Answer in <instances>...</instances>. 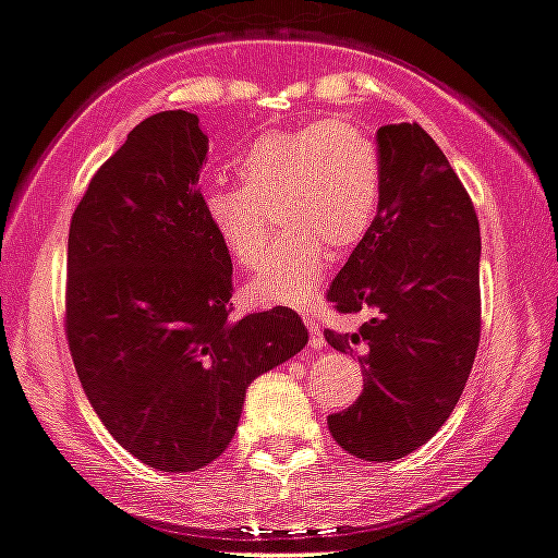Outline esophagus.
<instances>
[{
    "instance_id": "34e87169",
    "label": "esophagus",
    "mask_w": 558,
    "mask_h": 558,
    "mask_svg": "<svg viewBox=\"0 0 558 558\" xmlns=\"http://www.w3.org/2000/svg\"><path fill=\"white\" fill-rule=\"evenodd\" d=\"M303 323H306V328H308V344H312L314 350H323L325 339H323V333H319L317 323H314V319L308 317V312H306V308H303Z\"/></svg>"
}]
</instances>
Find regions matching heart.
<instances>
[{"label":"heart","instance_id":"b5f03b06","mask_svg":"<svg viewBox=\"0 0 558 558\" xmlns=\"http://www.w3.org/2000/svg\"><path fill=\"white\" fill-rule=\"evenodd\" d=\"M244 186H211L203 211L219 244L239 268L260 263L246 284L257 303H298L317 287L328 263L366 239L383 201L377 141L350 119L274 130L239 159Z\"/></svg>","mask_w":558,"mask_h":558}]
</instances>
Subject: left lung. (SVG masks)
Returning a JSON list of instances; mask_svg holds the SVG:
<instances>
[{"label":"left lung","mask_w":558,"mask_h":558,"mask_svg":"<svg viewBox=\"0 0 558 558\" xmlns=\"http://www.w3.org/2000/svg\"><path fill=\"white\" fill-rule=\"evenodd\" d=\"M377 146L379 211L328 290L336 312L374 314L355 333L325 330L333 350H363L366 379L328 428L355 459L396 461L426 445L464 393L480 344V225L421 124L379 126Z\"/></svg>","instance_id":"obj_1"}]
</instances>
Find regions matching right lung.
I'll return each instance as SVG.
<instances>
[{"mask_svg": "<svg viewBox=\"0 0 558 558\" xmlns=\"http://www.w3.org/2000/svg\"><path fill=\"white\" fill-rule=\"evenodd\" d=\"M208 135L162 110L94 173L70 222V352L110 437L159 472L225 453L252 379L306 347L292 308L230 319L233 263L203 211Z\"/></svg>", "mask_w": 558, "mask_h": 558, "instance_id": "obj_1", "label": "right lung"}]
</instances>
